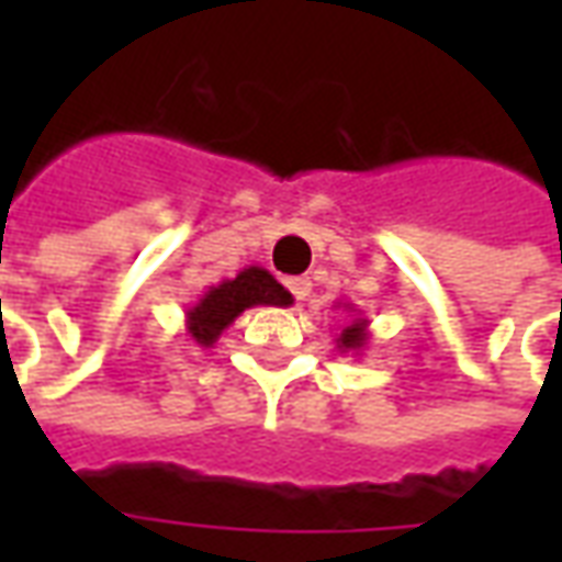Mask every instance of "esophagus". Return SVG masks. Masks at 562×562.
<instances>
[{
  "label": "esophagus",
  "mask_w": 562,
  "mask_h": 562,
  "mask_svg": "<svg viewBox=\"0 0 562 562\" xmlns=\"http://www.w3.org/2000/svg\"><path fill=\"white\" fill-rule=\"evenodd\" d=\"M285 285H289V292L294 294V301H306V294H310V289H313L310 277H292Z\"/></svg>",
  "instance_id": "obj_1"
}]
</instances>
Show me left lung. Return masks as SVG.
Here are the masks:
<instances>
[{
	"mask_svg": "<svg viewBox=\"0 0 562 562\" xmlns=\"http://www.w3.org/2000/svg\"><path fill=\"white\" fill-rule=\"evenodd\" d=\"M342 310L349 313V322H346V328L340 330V337H337V349L340 352H352V355H361L364 352L367 340H370V322L361 316V310H355L352 304H342Z\"/></svg>",
	"mask_w": 562,
	"mask_h": 562,
	"instance_id": "1",
	"label": "left lung"
}]
</instances>
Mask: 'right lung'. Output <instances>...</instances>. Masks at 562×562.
I'll use <instances>...</instances> for the list:
<instances>
[{"mask_svg": "<svg viewBox=\"0 0 562 562\" xmlns=\"http://www.w3.org/2000/svg\"><path fill=\"white\" fill-rule=\"evenodd\" d=\"M292 292L273 280V273L258 265L244 268L234 280H222L210 285L195 304L186 310V337L210 349L225 330L232 328L234 318L252 306H292Z\"/></svg>", "mask_w": 562, "mask_h": 562, "instance_id": "add662e5", "label": "right lung"}]
</instances>
